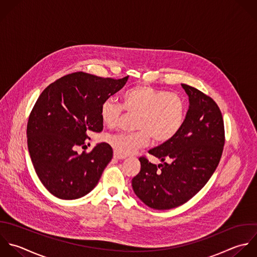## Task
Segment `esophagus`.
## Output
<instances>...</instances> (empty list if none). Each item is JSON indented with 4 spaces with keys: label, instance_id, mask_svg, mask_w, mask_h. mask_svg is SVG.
<instances>
[{
    "label": "esophagus",
    "instance_id": "esophagus-1",
    "mask_svg": "<svg viewBox=\"0 0 257 257\" xmlns=\"http://www.w3.org/2000/svg\"><path fill=\"white\" fill-rule=\"evenodd\" d=\"M126 156H121V155H119L117 152H115L114 151V158H116V159H124Z\"/></svg>",
    "mask_w": 257,
    "mask_h": 257
}]
</instances>
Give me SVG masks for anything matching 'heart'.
I'll use <instances>...</instances> for the list:
<instances>
[{"label": "heart", "instance_id": "obj_1", "mask_svg": "<svg viewBox=\"0 0 257 257\" xmlns=\"http://www.w3.org/2000/svg\"><path fill=\"white\" fill-rule=\"evenodd\" d=\"M121 99L122 105L107 99L100 107L101 120L108 128L117 125L123 109L129 114H137L134 127L138 131L107 136L109 144L121 156L133 154L147 146L150 138L155 143L169 141L185 121L186 106L176 93L138 85L125 91Z\"/></svg>", "mask_w": 257, "mask_h": 257}]
</instances>
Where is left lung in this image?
Here are the masks:
<instances>
[{"mask_svg": "<svg viewBox=\"0 0 257 257\" xmlns=\"http://www.w3.org/2000/svg\"><path fill=\"white\" fill-rule=\"evenodd\" d=\"M189 98V109L179 132L149 154L156 165L142 156L140 172L132 179L137 197L147 206L165 210L178 207L210 179L220 161L225 142L224 123L215 101L198 89L181 84Z\"/></svg>", "mask_w": 257, "mask_h": 257, "instance_id": "1", "label": "left lung"}]
</instances>
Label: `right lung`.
<instances>
[{
    "instance_id": "right-lung-1",
    "label": "right lung",
    "mask_w": 257,
    "mask_h": 257,
    "mask_svg": "<svg viewBox=\"0 0 257 257\" xmlns=\"http://www.w3.org/2000/svg\"><path fill=\"white\" fill-rule=\"evenodd\" d=\"M128 77L102 78L84 72L66 75L39 96L27 125L28 149L35 171L47 190L61 199H78L97 185L113 157L108 143L91 152L76 148L103 130L100 107L121 90Z\"/></svg>"
}]
</instances>
